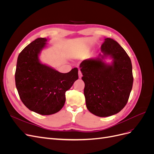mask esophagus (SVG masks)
<instances>
[{
	"label": "esophagus",
	"instance_id": "esophagus-1",
	"mask_svg": "<svg viewBox=\"0 0 154 154\" xmlns=\"http://www.w3.org/2000/svg\"><path fill=\"white\" fill-rule=\"evenodd\" d=\"M78 75H79V78H81L82 77V72L80 70H79V71H78Z\"/></svg>",
	"mask_w": 154,
	"mask_h": 154
}]
</instances>
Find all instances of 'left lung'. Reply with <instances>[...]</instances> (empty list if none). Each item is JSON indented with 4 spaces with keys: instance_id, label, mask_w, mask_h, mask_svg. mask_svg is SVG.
<instances>
[{
    "instance_id": "1",
    "label": "left lung",
    "mask_w": 154,
    "mask_h": 154,
    "mask_svg": "<svg viewBox=\"0 0 154 154\" xmlns=\"http://www.w3.org/2000/svg\"><path fill=\"white\" fill-rule=\"evenodd\" d=\"M101 54L80 63L87 109L99 117L118 113L127 105L133 85L132 66L130 57L117 42L105 38ZM110 57V64L103 60Z\"/></svg>"
}]
</instances>
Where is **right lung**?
I'll use <instances>...</instances> for the list:
<instances>
[{
  "mask_svg": "<svg viewBox=\"0 0 154 154\" xmlns=\"http://www.w3.org/2000/svg\"><path fill=\"white\" fill-rule=\"evenodd\" d=\"M47 39L38 38L23 49L17 59L15 84L20 98L30 110L41 115L58 112L66 102V92L78 79L75 67L61 73L42 63L39 54Z\"/></svg>",
  "mask_w": 154,
  "mask_h": 154,
  "instance_id": "1",
  "label": "right lung"
}]
</instances>
